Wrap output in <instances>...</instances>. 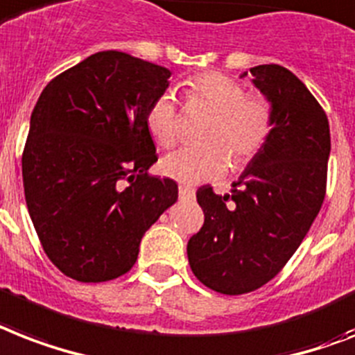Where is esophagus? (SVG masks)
Instances as JSON below:
<instances>
[{"mask_svg": "<svg viewBox=\"0 0 355 355\" xmlns=\"http://www.w3.org/2000/svg\"><path fill=\"white\" fill-rule=\"evenodd\" d=\"M178 195L182 200H187V198L195 197V189L191 186H178Z\"/></svg>", "mask_w": 355, "mask_h": 355, "instance_id": "1", "label": "esophagus"}]
</instances>
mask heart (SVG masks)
<instances>
[{
	"label": "heart",
	"mask_w": 355,
	"mask_h": 355,
	"mask_svg": "<svg viewBox=\"0 0 355 355\" xmlns=\"http://www.w3.org/2000/svg\"><path fill=\"white\" fill-rule=\"evenodd\" d=\"M187 105L213 109L204 138L207 142L184 146L162 160L168 177L186 184L223 177L235 155L246 164L264 149L273 129V109L261 94H246L237 78L207 71L191 78L184 87ZM148 129L162 148H171L184 131L182 114L169 91L157 96L146 116Z\"/></svg>",
	"instance_id": "1"
}]
</instances>
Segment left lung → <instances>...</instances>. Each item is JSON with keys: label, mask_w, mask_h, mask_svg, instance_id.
<instances>
[{"label": "left lung", "mask_w": 355, "mask_h": 355, "mask_svg": "<svg viewBox=\"0 0 355 355\" xmlns=\"http://www.w3.org/2000/svg\"><path fill=\"white\" fill-rule=\"evenodd\" d=\"M250 73L272 103V135L233 182L232 195L198 187L204 224L187 243L195 277L226 295L253 292L281 272L306 237L327 193V112L286 67L270 63Z\"/></svg>", "instance_id": "obj_1"}]
</instances>
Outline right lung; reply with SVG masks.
Returning <instances> with one entry per match:
<instances>
[{
  "label": "right lung",
  "mask_w": 355,
  "mask_h": 355,
  "mask_svg": "<svg viewBox=\"0 0 355 355\" xmlns=\"http://www.w3.org/2000/svg\"><path fill=\"white\" fill-rule=\"evenodd\" d=\"M169 76L103 51L37 98L21 157L25 200L43 252L74 281L129 272L144 233L177 202V182L148 173L158 157L146 116Z\"/></svg>",
  "instance_id": "right-lung-1"
}]
</instances>
